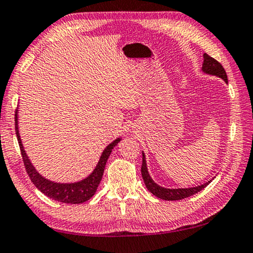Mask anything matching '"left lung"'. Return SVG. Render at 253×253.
<instances>
[{
    "label": "left lung",
    "instance_id": "left-lung-1",
    "mask_svg": "<svg viewBox=\"0 0 253 253\" xmlns=\"http://www.w3.org/2000/svg\"><path fill=\"white\" fill-rule=\"evenodd\" d=\"M203 65H202V71L206 74L209 75H213V76L220 77L223 78L226 83H228L227 81V75H226V71L224 69V67L220 65L217 60H214L213 58H211L210 55L207 53L203 54ZM142 157H143V161H142V177L143 180H144L145 186L148 190L152 193L153 195H156L159 199L163 200H168V201H176V200H182L191 197L195 193H198L201 190H203L207 185H209V182H207L202 185L195 186V187H190V188H166V187H161L158 185L157 183H154V180L151 178L148 171V167H146V161H145V156L144 153L142 152Z\"/></svg>",
    "mask_w": 253,
    "mask_h": 253
}]
</instances>
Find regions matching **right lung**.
<instances>
[{
  "label": "right lung",
  "mask_w": 253,
  "mask_h": 253,
  "mask_svg": "<svg viewBox=\"0 0 253 253\" xmlns=\"http://www.w3.org/2000/svg\"><path fill=\"white\" fill-rule=\"evenodd\" d=\"M17 114H18V110L16 111V115H14L18 143H19V146H20L22 161H24L26 171H27L29 178L33 182L34 185L39 188L43 194L46 195V197L56 200V201L62 202V203L79 205V203L86 202L87 200L92 198L93 195L95 194L97 186H99L101 179H102L105 164H107V161L109 159V156H110L112 149L118 144V142H120V138L115 139L114 142L110 143V144L104 149V151L102 152V156H101L95 169H94L92 174L86 177L85 179L81 180V182L68 183V184L51 182V180L42 177V175H40L39 172L36 171V169L34 168L32 163H30V160L28 159L27 154L25 152L24 145H22L21 143L20 135H19Z\"/></svg>",
  "instance_id": "1"
}]
</instances>
